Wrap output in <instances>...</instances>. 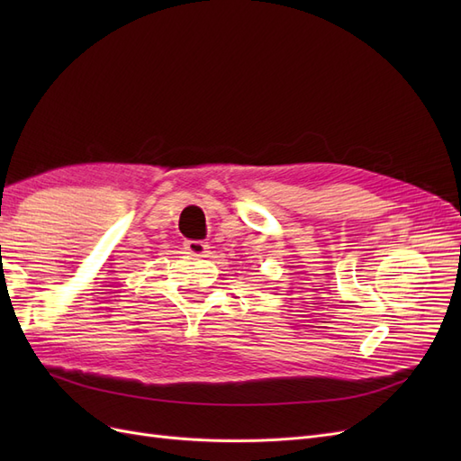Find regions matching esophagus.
I'll list each match as a JSON object with an SVG mask.
<instances>
[{"instance_id":"1","label":"esophagus","mask_w":461,"mask_h":461,"mask_svg":"<svg viewBox=\"0 0 461 461\" xmlns=\"http://www.w3.org/2000/svg\"><path fill=\"white\" fill-rule=\"evenodd\" d=\"M185 249L192 256H205L209 246L203 240H186L185 242Z\"/></svg>"}]
</instances>
